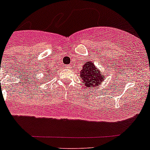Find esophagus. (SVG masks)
Returning a JSON list of instances; mask_svg holds the SVG:
<instances>
[{"label": "esophagus", "mask_w": 150, "mask_h": 150, "mask_svg": "<svg viewBox=\"0 0 150 150\" xmlns=\"http://www.w3.org/2000/svg\"><path fill=\"white\" fill-rule=\"evenodd\" d=\"M71 67V65L70 64H69V65H67L66 66V68H67V69H69V68Z\"/></svg>", "instance_id": "esophagus-1"}]
</instances>
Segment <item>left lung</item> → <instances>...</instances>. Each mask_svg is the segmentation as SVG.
Returning <instances> with one entry per match:
<instances>
[{
    "label": "left lung",
    "mask_w": 150,
    "mask_h": 150,
    "mask_svg": "<svg viewBox=\"0 0 150 150\" xmlns=\"http://www.w3.org/2000/svg\"><path fill=\"white\" fill-rule=\"evenodd\" d=\"M105 76L106 75H104L103 72L98 69L94 62L90 61L85 63L80 75L84 86L91 89L94 86L98 87L100 86L101 83L105 80Z\"/></svg>",
    "instance_id": "8db88e82"
}]
</instances>
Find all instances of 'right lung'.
Returning <instances> with one entry per match:
<instances>
[{
	"instance_id": "1",
	"label": "right lung",
	"mask_w": 150,
	"mask_h": 150,
	"mask_svg": "<svg viewBox=\"0 0 150 150\" xmlns=\"http://www.w3.org/2000/svg\"><path fill=\"white\" fill-rule=\"evenodd\" d=\"M46 73H50L49 69H48V68H47V69H46ZM47 75H48V74H47Z\"/></svg>"
}]
</instances>
